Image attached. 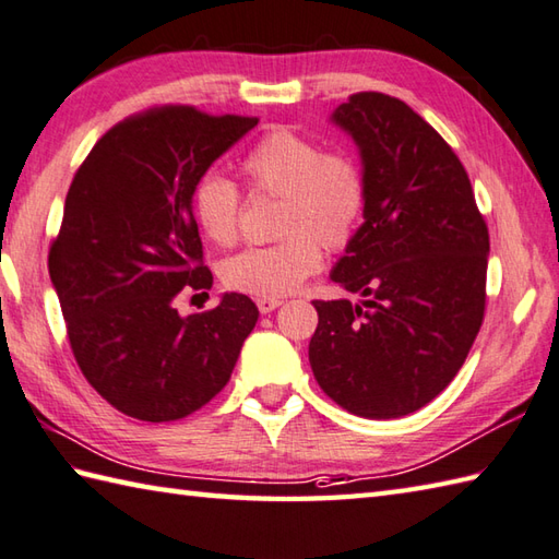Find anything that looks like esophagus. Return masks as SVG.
<instances>
[{
  "mask_svg": "<svg viewBox=\"0 0 559 559\" xmlns=\"http://www.w3.org/2000/svg\"><path fill=\"white\" fill-rule=\"evenodd\" d=\"M255 304H258V311H260V313H270V311L280 309L282 299H270V296H260V299H258Z\"/></svg>",
  "mask_w": 559,
  "mask_h": 559,
  "instance_id": "obj_1",
  "label": "esophagus"
}]
</instances>
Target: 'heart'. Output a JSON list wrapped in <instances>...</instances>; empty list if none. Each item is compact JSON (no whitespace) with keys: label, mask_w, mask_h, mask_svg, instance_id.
Masks as SVG:
<instances>
[{"label":"heart","mask_w":559,"mask_h":559,"mask_svg":"<svg viewBox=\"0 0 559 559\" xmlns=\"http://www.w3.org/2000/svg\"><path fill=\"white\" fill-rule=\"evenodd\" d=\"M241 174L253 195L280 198L270 246L246 248L222 263L229 289L253 296H287L321 267L323 253L343 250L355 238L367 210V178L347 152H325L321 142L289 128L265 132L241 158ZM241 190L216 170L190 192L200 231L216 246H231L241 224Z\"/></svg>","instance_id":"obj_1"}]
</instances>
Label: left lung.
Instances as JSON below:
<instances>
[{
    "instance_id": "8db88e82",
    "label": "left lung",
    "mask_w": 559,
    "mask_h": 559,
    "mask_svg": "<svg viewBox=\"0 0 559 559\" xmlns=\"http://www.w3.org/2000/svg\"><path fill=\"white\" fill-rule=\"evenodd\" d=\"M333 122L357 142L367 210L330 280L361 301H313L309 361L347 413H415L463 367L485 318L489 234L471 178L401 98L361 91Z\"/></svg>"
}]
</instances>
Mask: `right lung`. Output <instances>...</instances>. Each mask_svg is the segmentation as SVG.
Instances as JSON below:
<instances>
[{"instance_id": "add662e5", "label": "right lung", "mask_w": 559, "mask_h": 559, "mask_svg": "<svg viewBox=\"0 0 559 559\" xmlns=\"http://www.w3.org/2000/svg\"><path fill=\"white\" fill-rule=\"evenodd\" d=\"M255 124L156 106L112 124L74 174L48 270L79 369L122 415L174 423L207 405L255 328L246 294L176 309L180 294L212 287L192 186Z\"/></svg>"}]
</instances>
